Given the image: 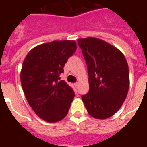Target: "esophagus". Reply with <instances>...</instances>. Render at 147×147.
Segmentation results:
<instances>
[{"mask_svg":"<svg viewBox=\"0 0 147 147\" xmlns=\"http://www.w3.org/2000/svg\"><path fill=\"white\" fill-rule=\"evenodd\" d=\"M79 84H80V83H79V82H77V83H75V86H79Z\"/></svg>","mask_w":147,"mask_h":147,"instance_id":"obj_1","label":"esophagus"}]
</instances>
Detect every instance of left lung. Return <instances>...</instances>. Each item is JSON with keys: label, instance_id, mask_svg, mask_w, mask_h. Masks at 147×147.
<instances>
[{"label": "left lung", "instance_id": "8db88e82", "mask_svg": "<svg viewBox=\"0 0 147 147\" xmlns=\"http://www.w3.org/2000/svg\"><path fill=\"white\" fill-rule=\"evenodd\" d=\"M87 65L89 92L82 96L88 113L105 120L119 110L129 89V69L122 52L102 39H78Z\"/></svg>", "mask_w": 147, "mask_h": 147}]
</instances>
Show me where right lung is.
Listing matches in <instances>:
<instances>
[{"mask_svg":"<svg viewBox=\"0 0 147 147\" xmlns=\"http://www.w3.org/2000/svg\"><path fill=\"white\" fill-rule=\"evenodd\" d=\"M76 50L75 41H53L35 46L24 59L20 72L23 90L34 112L45 121L56 123L68 113L75 93L60 80V75Z\"/></svg>","mask_w":147,"mask_h":147,"instance_id":"1","label":"right lung"}]
</instances>
